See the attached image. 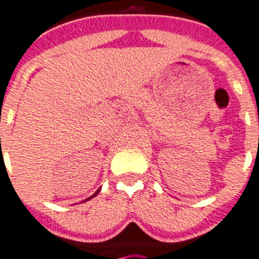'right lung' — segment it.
Masks as SVG:
<instances>
[{
    "instance_id": "add662e5",
    "label": "right lung",
    "mask_w": 259,
    "mask_h": 259,
    "mask_svg": "<svg viewBox=\"0 0 259 259\" xmlns=\"http://www.w3.org/2000/svg\"><path fill=\"white\" fill-rule=\"evenodd\" d=\"M99 191H100V190H98V191H96V193H95V194H94V195H91V197H90V198H87V200H85V201H90V200H91V198H94V197H95V195H96V194H98V193H99Z\"/></svg>"
}]
</instances>
